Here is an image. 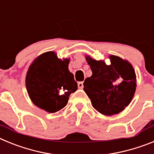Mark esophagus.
I'll return each mask as SVG.
<instances>
[{"mask_svg": "<svg viewBox=\"0 0 154 154\" xmlns=\"http://www.w3.org/2000/svg\"><path fill=\"white\" fill-rule=\"evenodd\" d=\"M83 82H78V87L79 89H82L83 88Z\"/></svg>", "mask_w": 154, "mask_h": 154, "instance_id": "1", "label": "esophagus"}]
</instances>
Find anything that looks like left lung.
Here are the masks:
<instances>
[{
  "mask_svg": "<svg viewBox=\"0 0 154 154\" xmlns=\"http://www.w3.org/2000/svg\"><path fill=\"white\" fill-rule=\"evenodd\" d=\"M110 65L85 56L92 75L84 82V91L92 106L105 116L122 112L130 104L137 88V76L127 60L110 55Z\"/></svg>",
  "mask_w": 154,
  "mask_h": 154,
  "instance_id": "1",
  "label": "left lung"
}]
</instances>
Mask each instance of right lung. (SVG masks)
I'll list each match as a JSON object with an SVG mask.
<instances>
[{
    "label": "right lung",
    "instance_id": "1",
    "mask_svg": "<svg viewBox=\"0 0 154 154\" xmlns=\"http://www.w3.org/2000/svg\"><path fill=\"white\" fill-rule=\"evenodd\" d=\"M69 58H58L55 51H47L31 64L25 84L28 96L36 106L53 113L67 105L70 94L78 88L69 70Z\"/></svg>",
    "mask_w": 154,
    "mask_h": 154
}]
</instances>
